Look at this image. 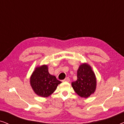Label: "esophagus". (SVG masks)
Returning <instances> with one entry per match:
<instances>
[{
    "mask_svg": "<svg viewBox=\"0 0 124 124\" xmlns=\"http://www.w3.org/2000/svg\"><path fill=\"white\" fill-rule=\"evenodd\" d=\"M62 81H63V82H69V81H70V79H69V77H67L65 79H64Z\"/></svg>",
    "mask_w": 124,
    "mask_h": 124,
    "instance_id": "34e87169",
    "label": "esophagus"
}]
</instances>
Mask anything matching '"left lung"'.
<instances>
[{"label": "left lung", "instance_id": "1", "mask_svg": "<svg viewBox=\"0 0 124 124\" xmlns=\"http://www.w3.org/2000/svg\"><path fill=\"white\" fill-rule=\"evenodd\" d=\"M77 79L72 82L75 92L82 98H87L94 93L96 81L91 68L86 64L80 65L77 70Z\"/></svg>", "mask_w": 124, "mask_h": 124}]
</instances>
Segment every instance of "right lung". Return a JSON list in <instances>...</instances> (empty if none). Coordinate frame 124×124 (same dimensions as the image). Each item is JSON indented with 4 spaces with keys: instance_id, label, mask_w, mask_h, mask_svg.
Returning <instances> with one entry per match:
<instances>
[{
    "instance_id": "1",
    "label": "right lung",
    "mask_w": 124,
    "mask_h": 124,
    "mask_svg": "<svg viewBox=\"0 0 124 124\" xmlns=\"http://www.w3.org/2000/svg\"><path fill=\"white\" fill-rule=\"evenodd\" d=\"M60 83L56 77L49 73L47 65L37 68L30 78V84L34 91L42 97L50 96Z\"/></svg>"
}]
</instances>
